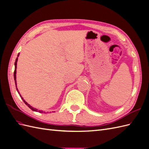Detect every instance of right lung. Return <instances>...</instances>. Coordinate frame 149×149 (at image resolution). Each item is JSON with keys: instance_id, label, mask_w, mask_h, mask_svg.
Listing matches in <instances>:
<instances>
[{"instance_id": "add662e5", "label": "right lung", "mask_w": 149, "mask_h": 149, "mask_svg": "<svg viewBox=\"0 0 149 149\" xmlns=\"http://www.w3.org/2000/svg\"><path fill=\"white\" fill-rule=\"evenodd\" d=\"M19 53L18 54V55H17V58H16V60H15V70H14V73H13V76H14V80H15V86H16V89H17V92H18V93H19V94H20V96L21 97V98H22V100H23V101L25 102V104L26 105V106H28V107H29V108H30V109L32 110V111H36V112H41V113H43V111H38V109H36V108H34V107H33L32 106H31L30 104H29L26 102L24 100V98L22 97V96H21V95H20V93H19V90H18V88H17V80H16V73H17V60H18V57H19ZM44 113H45V112H44Z\"/></svg>"}]
</instances>
